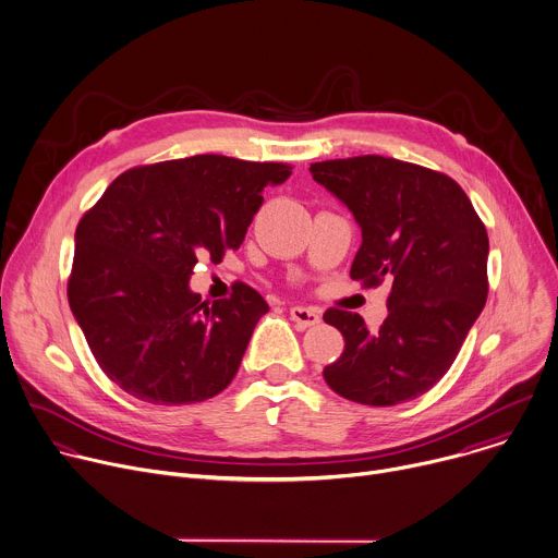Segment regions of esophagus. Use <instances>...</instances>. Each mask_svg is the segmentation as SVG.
I'll list each match as a JSON object with an SVG mask.
<instances>
[{
	"instance_id": "1",
	"label": "esophagus",
	"mask_w": 558,
	"mask_h": 558,
	"mask_svg": "<svg viewBox=\"0 0 558 558\" xmlns=\"http://www.w3.org/2000/svg\"><path fill=\"white\" fill-rule=\"evenodd\" d=\"M289 315H291V320H293L300 329H308V327H315L317 323H320V313H317V311L311 308V306H291V308H289Z\"/></svg>"
}]
</instances>
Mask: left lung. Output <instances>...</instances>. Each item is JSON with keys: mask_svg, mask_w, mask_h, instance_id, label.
<instances>
[{"mask_svg": "<svg viewBox=\"0 0 558 558\" xmlns=\"http://www.w3.org/2000/svg\"><path fill=\"white\" fill-rule=\"evenodd\" d=\"M308 172L362 227L351 278L390 284L379 331H368L357 313H325L344 336V351L323 375L357 404L415 400L452 366L486 304V225L450 177L415 163L364 154L311 163Z\"/></svg>", "mask_w": 558, "mask_h": 558, "instance_id": "8db88e82", "label": "left lung"}]
</instances>
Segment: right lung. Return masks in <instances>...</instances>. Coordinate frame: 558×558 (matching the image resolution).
I'll return each mask as SVG.
<instances>
[{
    "label": "right lung",
    "instance_id": "add662e5",
    "mask_svg": "<svg viewBox=\"0 0 558 558\" xmlns=\"http://www.w3.org/2000/svg\"><path fill=\"white\" fill-rule=\"evenodd\" d=\"M287 163L196 154L117 177L74 231L68 302L101 371L141 402H205L229 386L269 311L245 282L190 291L198 258L238 250Z\"/></svg>",
    "mask_w": 558,
    "mask_h": 558
}]
</instances>
